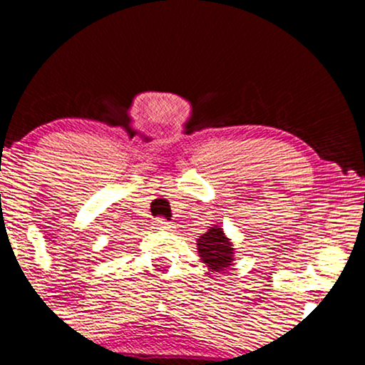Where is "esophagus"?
Here are the masks:
<instances>
[{
    "label": "esophagus",
    "instance_id": "esophagus-1",
    "mask_svg": "<svg viewBox=\"0 0 365 365\" xmlns=\"http://www.w3.org/2000/svg\"><path fill=\"white\" fill-rule=\"evenodd\" d=\"M154 228H156V230H163V232H170V230L173 228V226H171L170 221L161 220V217H159V220L154 221Z\"/></svg>",
    "mask_w": 365,
    "mask_h": 365
}]
</instances>
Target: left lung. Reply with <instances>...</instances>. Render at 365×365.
<instances>
[{
	"mask_svg": "<svg viewBox=\"0 0 365 365\" xmlns=\"http://www.w3.org/2000/svg\"><path fill=\"white\" fill-rule=\"evenodd\" d=\"M197 252L200 261L212 273H223L235 261V249L232 240L226 237L220 225L209 226L207 232L197 238Z\"/></svg>",
	"mask_w": 365,
	"mask_h": 365,
	"instance_id": "obj_1",
	"label": "left lung"
}]
</instances>
